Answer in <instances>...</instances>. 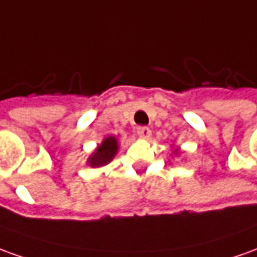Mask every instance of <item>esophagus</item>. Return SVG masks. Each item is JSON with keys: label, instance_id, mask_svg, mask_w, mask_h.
I'll list each match as a JSON object with an SVG mask.
<instances>
[{"label": "esophagus", "instance_id": "esophagus-1", "mask_svg": "<svg viewBox=\"0 0 257 257\" xmlns=\"http://www.w3.org/2000/svg\"><path fill=\"white\" fill-rule=\"evenodd\" d=\"M138 135L143 138V139H147V138H150V135H152V131L147 128V126H139L138 128Z\"/></svg>", "mask_w": 257, "mask_h": 257}]
</instances>
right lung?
Segmentation results:
<instances>
[{
    "instance_id": "1",
    "label": "right lung",
    "mask_w": 257,
    "mask_h": 257,
    "mask_svg": "<svg viewBox=\"0 0 257 257\" xmlns=\"http://www.w3.org/2000/svg\"><path fill=\"white\" fill-rule=\"evenodd\" d=\"M118 146H116V139L114 136H108L103 141V143L96 149V152L91 154L89 159V164L91 167H101L108 164L112 157L115 156Z\"/></svg>"
}]
</instances>
